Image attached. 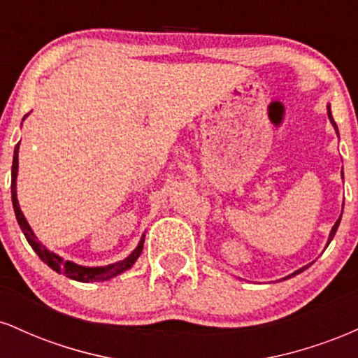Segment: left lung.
I'll use <instances>...</instances> for the list:
<instances>
[{"mask_svg": "<svg viewBox=\"0 0 358 358\" xmlns=\"http://www.w3.org/2000/svg\"><path fill=\"white\" fill-rule=\"evenodd\" d=\"M328 116H330V121L334 122L335 124V121H334V117H331V110H330V108H328ZM336 127V126H335ZM342 176H343V171H342ZM340 219H342V215H340ZM340 219L335 222V225H334V229H331V232H330V239H328V244H330L331 242V239H334V236H335V232H336V229H338V225H340ZM308 268V266H305V268H301V269H298L296 273H293V274H289V276L287 278H291V276H294V274H298V273H301V271H305Z\"/></svg>", "mask_w": 358, "mask_h": 358, "instance_id": "left-lung-1", "label": "left lung"}]
</instances>
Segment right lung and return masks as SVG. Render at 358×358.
<instances>
[{"label":"right lung","instance_id":"add662e5","mask_svg":"<svg viewBox=\"0 0 358 358\" xmlns=\"http://www.w3.org/2000/svg\"><path fill=\"white\" fill-rule=\"evenodd\" d=\"M18 148H20V143L15 146V156H13V166H11V200H13V208H15V215H16V220H18L20 224V229H22L24 237H27L28 244L31 245V249L35 250L36 254H38V257L42 259L45 264L48 266V268H52L53 271H57V273H62L65 274L67 278L73 279V281H80V282H92V281H106V279H110L114 276H117V274H121L122 271L129 269L131 266L136 262V259L139 257V254H141L143 250V242L145 239H141L139 242V245L136 249L133 250V252L127 256L124 261H119V262H114V264H109V266H104V268H84V266H79V264H73L71 261H64L60 256H57V254L50 252V250H47V248H43L42 244H40L38 241H36L34 231L30 229V225H28L27 219H24V215L22 213V208H20L18 205V199H16V173H18Z\"/></svg>","mask_w":358,"mask_h":358}]
</instances>
